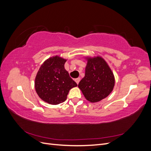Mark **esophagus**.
Masks as SVG:
<instances>
[{
	"label": "esophagus",
	"mask_w": 151,
	"mask_h": 151,
	"mask_svg": "<svg viewBox=\"0 0 151 151\" xmlns=\"http://www.w3.org/2000/svg\"><path fill=\"white\" fill-rule=\"evenodd\" d=\"M80 80H81V78H77V79H75V81H76V83L78 84H79V81H80Z\"/></svg>",
	"instance_id": "1"
}]
</instances>
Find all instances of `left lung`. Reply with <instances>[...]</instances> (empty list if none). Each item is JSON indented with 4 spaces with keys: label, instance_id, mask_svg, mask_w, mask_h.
<instances>
[{
    "label": "left lung",
    "instance_id": "1",
    "mask_svg": "<svg viewBox=\"0 0 151 151\" xmlns=\"http://www.w3.org/2000/svg\"><path fill=\"white\" fill-rule=\"evenodd\" d=\"M85 76L79 82V88L84 97L91 103L100 101L111 93L115 77L111 68L99 57H87Z\"/></svg>",
    "mask_w": 151,
    "mask_h": 151
}]
</instances>
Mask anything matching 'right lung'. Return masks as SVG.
Here are the masks:
<instances>
[{"mask_svg":"<svg viewBox=\"0 0 151 151\" xmlns=\"http://www.w3.org/2000/svg\"><path fill=\"white\" fill-rule=\"evenodd\" d=\"M67 60L58 56L50 57L41 65L35 87L38 96L50 104L65 101L70 89L77 84L65 69Z\"/></svg>","mask_w":151,"mask_h":151,"instance_id":"add662e5","label":"right lung"}]
</instances>
